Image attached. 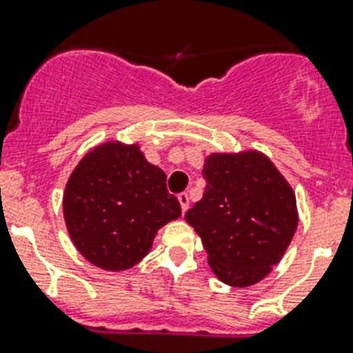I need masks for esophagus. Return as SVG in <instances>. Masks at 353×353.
Segmentation results:
<instances>
[{"instance_id": "esophagus-1", "label": "esophagus", "mask_w": 353, "mask_h": 353, "mask_svg": "<svg viewBox=\"0 0 353 353\" xmlns=\"http://www.w3.org/2000/svg\"><path fill=\"white\" fill-rule=\"evenodd\" d=\"M177 201H179L183 214H185V212L188 210V206H190V199H188V194H185V192H183V194H179V196H177Z\"/></svg>"}]
</instances>
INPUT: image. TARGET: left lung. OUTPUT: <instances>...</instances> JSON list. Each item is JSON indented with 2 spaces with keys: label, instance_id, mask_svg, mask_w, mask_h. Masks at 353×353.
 Returning <instances> with one entry per match:
<instances>
[{
  "label": "left lung",
  "instance_id": "obj_1",
  "mask_svg": "<svg viewBox=\"0 0 353 353\" xmlns=\"http://www.w3.org/2000/svg\"><path fill=\"white\" fill-rule=\"evenodd\" d=\"M203 177L205 194L186 212V223L201 237L208 265L225 285H256L296 234V194L259 150L210 154Z\"/></svg>",
  "mask_w": 353,
  "mask_h": 353
}]
</instances>
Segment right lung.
<instances>
[{
    "instance_id": "1",
    "label": "right lung",
    "mask_w": 353,
    "mask_h": 353,
    "mask_svg": "<svg viewBox=\"0 0 353 353\" xmlns=\"http://www.w3.org/2000/svg\"><path fill=\"white\" fill-rule=\"evenodd\" d=\"M63 216L74 246L88 263L123 272L147 256L157 230L181 216L167 174L137 143L107 141L88 150L68 177Z\"/></svg>"
}]
</instances>
